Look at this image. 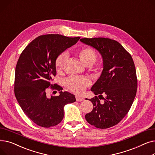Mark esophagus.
<instances>
[{"instance_id": "obj_1", "label": "esophagus", "mask_w": 155, "mask_h": 155, "mask_svg": "<svg viewBox=\"0 0 155 155\" xmlns=\"http://www.w3.org/2000/svg\"><path fill=\"white\" fill-rule=\"evenodd\" d=\"M84 99H83V98H82V97H78V96L76 97V101L77 102H81V101H82Z\"/></svg>"}]
</instances>
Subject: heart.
Here are the masks:
<instances>
[{
    "label": "heart",
    "instance_id": "obj_1",
    "mask_svg": "<svg viewBox=\"0 0 155 155\" xmlns=\"http://www.w3.org/2000/svg\"><path fill=\"white\" fill-rule=\"evenodd\" d=\"M80 61L86 66H91L97 59V53L91 46L81 48L78 52ZM68 58L66 52H63L57 56L54 64L56 70L61 72ZM91 85V81L86 77H70L64 80V85L68 90L76 94H83L85 89Z\"/></svg>",
    "mask_w": 155,
    "mask_h": 155
}]
</instances>
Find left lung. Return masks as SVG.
<instances>
[{
    "label": "left lung",
    "instance_id": "obj_1",
    "mask_svg": "<svg viewBox=\"0 0 155 155\" xmlns=\"http://www.w3.org/2000/svg\"><path fill=\"white\" fill-rule=\"evenodd\" d=\"M80 41L98 50L104 64L100 78L91 88L99 97L89 99L94 108L85 119L97 128L112 127L126 116L136 97L137 80L134 63L131 55L115 40L94 38ZM99 98L104 100L102 103Z\"/></svg>",
    "mask_w": 155,
    "mask_h": 155
}]
</instances>
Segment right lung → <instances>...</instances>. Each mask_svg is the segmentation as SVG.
<instances>
[{
    "label": "right lung",
    "instance_id": "right-lung-1",
    "mask_svg": "<svg viewBox=\"0 0 155 155\" xmlns=\"http://www.w3.org/2000/svg\"><path fill=\"white\" fill-rule=\"evenodd\" d=\"M80 38L60 35L39 36L19 56L15 71V96L24 114L39 126L58 124L64 117V105L76 101L75 95L68 92L48 97L47 91H61L59 85L51 84L56 75L55 59Z\"/></svg>",
    "mask_w": 155,
    "mask_h": 155
}]
</instances>
